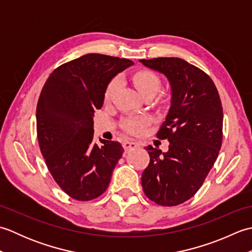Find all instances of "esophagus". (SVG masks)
<instances>
[{
    "instance_id": "1",
    "label": "esophagus",
    "mask_w": 252,
    "mask_h": 252,
    "mask_svg": "<svg viewBox=\"0 0 252 252\" xmlns=\"http://www.w3.org/2000/svg\"><path fill=\"white\" fill-rule=\"evenodd\" d=\"M123 148H125V151H129V149H133V148H136L138 147V144L134 141H126L125 143L122 144Z\"/></svg>"
}]
</instances>
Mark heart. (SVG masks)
Segmentation results:
<instances>
[{"label": "heart", "instance_id": "obj_1", "mask_svg": "<svg viewBox=\"0 0 252 252\" xmlns=\"http://www.w3.org/2000/svg\"><path fill=\"white\" fill-rule=\"evenodd\" d=\"M132 82L138 92L143 96H145V97L146 96L155 95L159 91L160 87H161V79H160L156 72L149 70V69H142V70H137L136 72L133 73ZM120 84L121 81L119 77H115L110 80V82L105 90V103H109V101L112 100L116 92L120 87ZM148 122L149 119L145 116L129 117L122 120L121 127L123 131L129 133V134L137 135L148 125Z\"/></svg>", "mask_w": 252, "mask_h": 252}]
</instances>
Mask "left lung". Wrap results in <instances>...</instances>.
Instances as JSON below:
<instances>
[{"instance_id":"left-lung-1","label":"left lung","mask_w":252,"mask_h":252,"mask_svg":"<svg viewBox=\"0 0 252 252\" xmlns=\"http://www.w3.org/2000/svg\"><path fill=\"white\" fill-rule=\"evenodd\" d=\"M162 72L172 88V105L157 137L170 142L161 153L151 145L149 163L142 174L148 199L173 207L190 199L215 164L223 140V108L212 79L178 57L141 60Z\"/></svg>"}]
</instances>
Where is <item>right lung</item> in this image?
Instances as JSON below:
<instances>
[{"label":"right lung","instance_id":"add662e5","mask_svg":"<svg viewBox=\"0 0 252 252\" xmlns=\"http://www.w3.org/2000/svg\"><path fill=\"white\" fill-rule=\"evenodd\" d=\"M133 65L126 58L83 55L63 63L44 83L36 105V136L57 185L79 201L99 197L123 154L119 142H93V116L104 104L106 87Z\"/></svg>","mask_w":252,"mask_h":252}]
</instances>
